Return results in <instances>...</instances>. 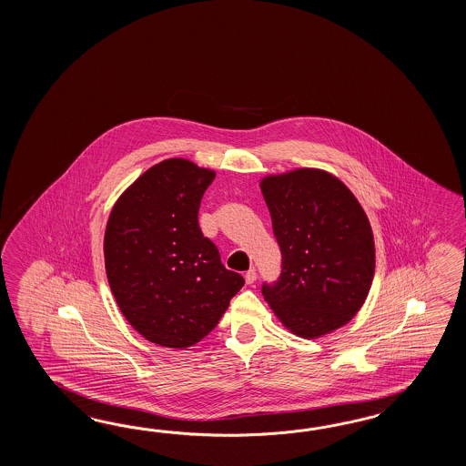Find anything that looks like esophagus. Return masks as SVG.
Here are the masks:
<instances>
[{"instance_id": "1", "label": "esophagus", "mask_w": 466, "mask_h": 466, "mask_svg": "<svg viewBox=\"0 0 466 466\" xmlns=\"http://www.w3.org/2000/svg\"><path fill=\"white\" fill-rule=\"evenodd\" d=\"M257 269L255 268H249L247 273H245V281H247V285H253L255 281H257Z\"/></svg>"}]
</instances>
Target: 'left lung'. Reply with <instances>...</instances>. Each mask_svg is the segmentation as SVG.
<instances>
[{"label": "left lung", "instance_id": "8db88e82", "mask_svg": "<svg viewBox=\"0 0 466 466\" xmlns=\"http://www.w3.org/2000/svg\"><path fill=\"white\" fill-rule=\"evenodd\" d=\"M281 249V277L261 291L281 325L301 338L345 327L363 307L375 277V239L347 185L319 168L259 181Z\"/></svg>", "mask_w": 466, "mask_h": 466}]
</instances>
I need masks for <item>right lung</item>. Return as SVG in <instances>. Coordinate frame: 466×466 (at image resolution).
Instances as JSON below:
<instances>
[{"mask_svg": "<svg viewBox=\"0 0 466 466\" xmlns=\"http://www.w3.org/2000/svg\"><path fill=\"white\" fill-rule=\"evenodd\" d=\"M215 175L189 159H163L109 213L103 253L111 293L129 325L159 347L201 341L245 285L199 229V203Z\"/></svg>", "mask_w": 466, "mask_h": 466, "instance_id": "obj_1", "label": "right lung"}]
</instances>
